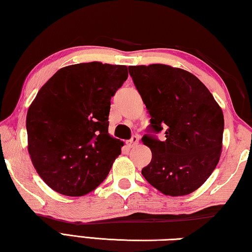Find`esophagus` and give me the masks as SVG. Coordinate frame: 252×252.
<instances>
[{
  "mask_svg": "<svg viewBox=\"0 0 252 252\" xmlns=\"http://www.w3.org/2000/svg\"><path fill=\"white\" fill-rule=\"evenodd\" d=\"M138 143H139V136H138V135L132 136V138H131L130 140H127V141H126V144H127V147H129V148L134 147V146H136V144H138Z\"/></svg>",
  "mask_w": 252,
  "mask_h": 252,
  "instance_id": "obj_1",
  "label": "esophagus"
}]
</instances>
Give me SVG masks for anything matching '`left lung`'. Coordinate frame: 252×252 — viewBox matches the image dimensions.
Here are the masks:
<instances>
[{"label":"left lung","mask_w":252,"mask_h":252,"mask_svg":"<svg viewBox=\"0 0 252 252\" xmlns=\"http://www.w3.org/2000/svg\"><path fill=\"white\" fill-rule=\"evenodd\" d=\"M129 72L151 116V129H165L164 141L142 138L152 152L143 177L165 195L190 194L219 162L222 110L206 85L186 70L156 63L129 66Z\"/></svg>","instance_id":"8db88e82"}]
</instances>
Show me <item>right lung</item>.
Returning <instances> with one entry per match:
<instances>
[{
    "mask_svg": "<svg viewBox=\"0 0 252 252\" xmlns=\"http://www.w3.org/2000/svg\"><path fill=\"white\" fill-rule=\"evenodd\" d=\"M127 66L101 62L60 69L37 92L27 114L34 169L55 192L81 197L95 189L121 153L109 134L111 96Z\"/></svg>",
    "mask_w": 252,
    "mask_h": 252,
    "instance_id": "obj_1",
    "label": "right lung"
}]
</instances>
